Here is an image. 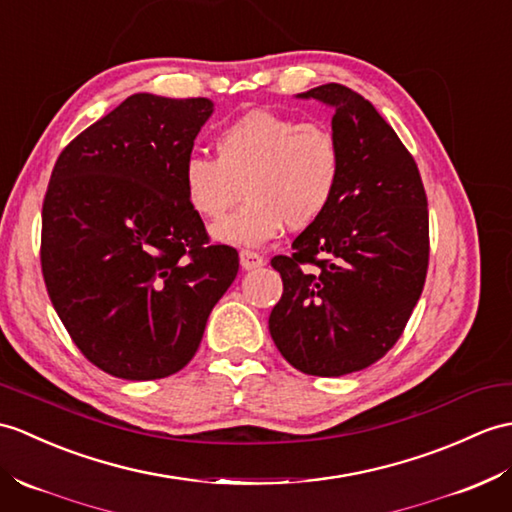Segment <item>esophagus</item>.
<instances>
[{
    "label": "esophagus",
    "mask_w": 512,
    "mask_h": 512,
    "mask_svg": "<svg viewBox=\"0 0 512 512\" xmlns=\"http://www.w3.org/2000/svg\"><path fill=\"white\" fill-rule=\"evenodd\" d=\"M240 264L244 270H255L264 266V257L255 251H240Z\"/></svg>",
    "instance_id": "34e87169"
}]
</instances>
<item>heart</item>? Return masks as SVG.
Listing matches in <instances>:
<instances>
[{
	"label": "heart",
	"mask_w": 512,
	"mask_h": 512,
	"mask_svg": "<svg viewBox=\"0 0 512 512\" xmlns=\"http://www.w3.org/2000/svg\"><path fill=\"white\" fill-rule=\"evenodd\" d=\"M216 159L189 157L181 183L200 218L224 244L257 246L283 227L301 231L329 209L342 181V146L325 122H296L290 115L255 109L237 117L213 137Z\"/></svg>",
	"instance_id": "obj_1"
}]
</instances>
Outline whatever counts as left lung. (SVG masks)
Here are the masks:
<instances>
[{"mask_svg": "<svg viewBox=\"0 0 512 512\" xmlns=\"http://www.w3.org/2000/svg\"><path fill=\"white\" fill-rule=\"evenodd\" d=\"M296 98L334 109L342 181L294 251L272 257L283 294L268 327L301 373L340 377L384 358L406 329L430 259L427 198L412 154L360 93L329 82Z\"/></svg>", "mask_w": 512, "mask_h": 512, "instance_id": "obj_1", "label": "left lung"}]
</instances>
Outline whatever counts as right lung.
I'll return each mask as SVG.
<instances>
[{"mask_svg": "<svg viewBox=\"0 0 512 512\" xmlns=\"http://www.w3.org/2000/svg\"><path fill=\"white\" fill-rule=\"evenodd\" d=\"M213 113L207 98L135 93L71 141L43 200L41 270L85 358L161 379L194 358L240 257L209 244L181 172Z\"/></svg>", "mask_w": 512, "mask_h": 512, "instance_id": "add662e5", "label": "right lung"}]
</instances>
